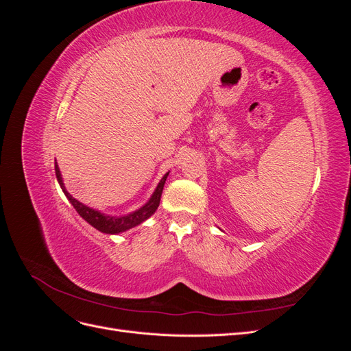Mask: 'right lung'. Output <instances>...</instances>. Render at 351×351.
Segmentation results:
<instances>
[{"label":"right lung","instance_id":"add662e5","mask_svg":"<svg viewBox=\"0 0 351 351\" xmlns=\"http://www.w3.org/2000/svg\"><path fill=\"white\" fill-rule=\"evenodd\" d=\"M56 176H57V180L58 183L62 189V192L66 193L67 199L71 202V205L74 206V209L77 210V214L84 219L88 221L89 224L92 227H95L97 230L102 231V232H107V234H117V232H121V231H125V230H130L136 226L142 224V222L145 219L149 218L154 212L158 209L159 206V200H161V195H162V189H164V184H165V180L168 177V173L162 177L161 182H159L156 190L154 192L152 197L149 199V202L145 206H142L141 209H137L134 212H132V214L125 215V217H110V215H105V214H101V212L95 210L86 205L80 204L79 200L74 199L67 190L64 187V183H62V178H61V174H60V168L57 167L56 164Z\"/></svg>","mask_w":351,"mask_h":351}]
</instances>
